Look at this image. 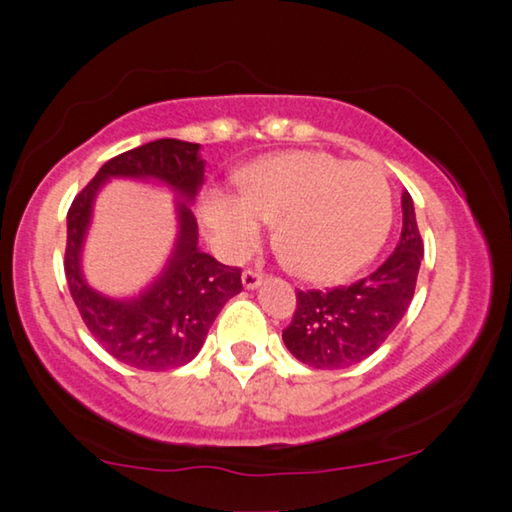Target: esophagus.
Returning a JSON list of instances; mask_svg holds the SVG:
<instances>
[{
    "instance_id": "obj_1",
    "label": "esophagus",
    "mask_w": 512,
    "mask_h": 512,
    "mask_svg": "<svg viewBox=\"0 0 512 512\" xmlns=\"http://www.w3.org/2000/svg\"><path fill=\"white\" fill-rule=\"evenodd\" d=\"M262 278H264L262 271H257V269H246L241 275L243 287H246V289H255V287L262 285Z\"/></svg>"
}]
</instances>
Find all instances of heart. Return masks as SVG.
I'll return each mask as SVG.
<instances>
[{
    "instance_id": "heart-1",
    "label": "heart",
    "mask_w": 512,
    "mask_h": 512,
    "mask_svg": "<svg viewBox=\"0 0 512 512\" xmlns=\"http://www.w3.org/2000/svg\"><path fill=\"white\" fill-rule=\"evenodd\" d=\"M205 221L232 253H246L275 227V248L289 269L335 282L378 253L392 223L385 175L369 164H346L326 152H291L264 161L243 180V196L214 191Z\"/></svg>"
}]
</instances>
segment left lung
Returning a JSON list of instances; mask_svg holds the SVG:
<instances>
[{
	"label": "left lung",
	"instance_id": "1",
	"mask_svg": "<svg viewBox=\"0 0 512 512\" xmlns=\"http://www.w3.org/2000/svg\"><path fill=\"white\" fill-rule=\"evenodd\" d=\"M403 227L394 253L367 278L328 291H296V310L282 339L294 355L314 369H346L369 358L399 326L415 296L424 259L415 207L401 196Z\"/></svg>",
	"mask_w": 512,
	"mask_h": 512
}]
</instances>
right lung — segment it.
<instances>
[{
  "label": "right lung",
  "mask_w": 512,
  "mask_h": 512,
  "mask_svg": "<svg viewBox=\"0 0 512 512\" xmlns=\"http://www.w3.org/2000/svg\"><path fill=\"white\" fill-rule=\"evenodd\" d=\"M200 145L157 139L107 161L68 209L63 269L70 296L95 342L113 358L143 371H168L196 358L218 312L243 289L241 269L216 262L198 248V223L191 202L205 180ZM109 176L152 179L176 193L181 234L158 282L132 301H113L85 285L78 266L94 193Z\"/></svg>",
  "instance_id": "right-lung-1"
}]
</instances>
